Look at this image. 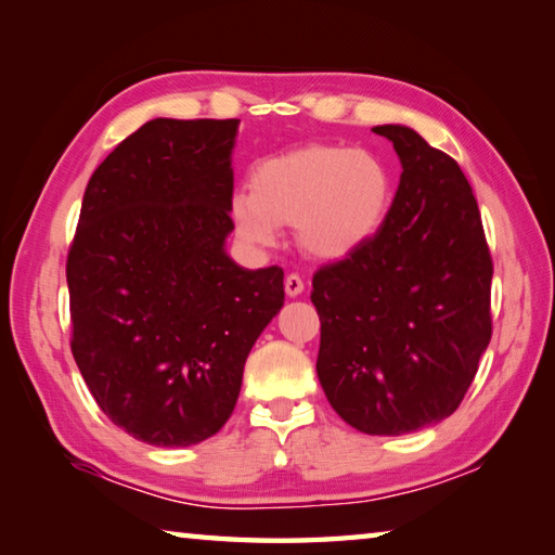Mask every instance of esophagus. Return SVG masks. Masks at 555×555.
<instances>
[{
    "label": "esophagus",
    "mask_w": 555,
    "mask_h": 555,
    "mask_svg": "<svg viewBox=\"0 0 555 555\" xmlns=\"http://www.w3.org/2000/svg\"><path fill=\"white\" fill-rule=\"evenodd\" d=\"M284 288H286V294L294 298V296L300 294V291H304V279H300L298 274H288L284 279Z\"/></svg>",
    "instance_id": "esophagus-1"
}]
</instances>
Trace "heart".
<instances>
[{
  "label": "heart",
  "instance_id": "obj_1",
  "mask_svg": "<svg viewBox=\"0 0 555 555\" xmlns=\"http://www.w3.org/2000/svg\"><path fill=\"white\" fill-rule=\"evenodd\" d=\"M389 205L391 178L377 156L315 144L261 162L230 210L234 230L255 247H274L279 224H296L300 249L343 259L382 228Z\"/></svg>",
  "mask_w": 555,
  "mask_h": 555
}]
</instances>
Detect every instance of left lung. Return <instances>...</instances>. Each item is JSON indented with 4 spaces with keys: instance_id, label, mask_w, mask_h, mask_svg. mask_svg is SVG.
I'll use <instances>...</instances> for the list:
<instances>
[{
    "instance_id": "8db88e82",
    "label": "left lung",
    "mask_w": 555,
    "mask_h": 555,
    "mask_svg": "<svg viewBox=\"0 0 555 555\" xmlns=\"http://www.w3.org/2000/svg\"><path fill=\"white\" fill-rule=\"evenodd\" d=\"M401 181L382 228L315 271L318 379L331 406L370 436L448 418L492 337V257L455 158L401 125H382Z\"/></svg>"
}]
</instances>
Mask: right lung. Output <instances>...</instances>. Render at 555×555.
Segmentation results:
<instances>
[{"mask_svg": "<svg viewBox=\"0 0 555 555\" xmlns=\"http://www.w3.org/2000/svg\"><path fill=\"white\" fill-rule=\"evenodd\" d=\"M237 125L146 121L82 195L65 264L70 350L105 416L149 446L218 434L284 306V269H244L224 251Z\"/></svg>", "mask_w": 555, "mask_h": 555, "instance_id": "1", "label": "right lung"}]
</instances>
